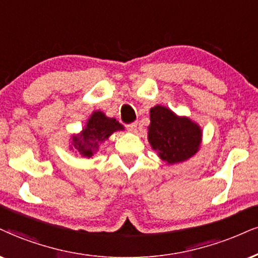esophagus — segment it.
Masks as SVG:
<instances>
[{
    "instance_id": "1",
    "label": "esophagus",
    "mask_w": 258,
    "mask_h": 258,
    "mask_svg": "<svg viewBox=\"0 0 258 258\" xmlns=\"http://www.w3.org/2000/svg\"><path fill=\"white\" fill-rule=\"evenodd\" d=\"M126 129H128L129 132H132V133H136V130H138V123H136V122L129 123L128 125H126Z\"/></svg>"
}]
</instances>
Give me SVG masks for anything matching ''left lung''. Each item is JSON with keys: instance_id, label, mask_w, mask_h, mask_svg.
I'll use <instances>...</instances> for the list:
<instances>
[{"instance_id": "8db88e82", "label": "left lung", "mask_w": 258, "mask_h": 258, "mask_svg": "<svg viewBox=\"0 0 258 258\" xmlns=\"http://www.w3.org/2000/svg\"><path fill=\"white\" fill-rule=\"evenodd\" d=\"M201 129L187 118H179L167 107L151 109L148 140L159 157L168 164L186 160L199 151Z\"/></svg>"}]
</instances>
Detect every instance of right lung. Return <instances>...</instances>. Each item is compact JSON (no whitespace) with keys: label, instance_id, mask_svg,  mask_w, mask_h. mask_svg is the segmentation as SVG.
Returning a JSON list of instances; mask_svg holds the SVG:
<instances>
[{"label":"right lung","instance_id":"1","mask_svg":"<svg viewBox=\"0 0 258 258\" xmlns=\"http://www.w3.org/2000/svg\"><path fill=\"white\" fill-rule=\"evenodd\" d=\"M117 130H123L122 124L114 118L106 117L100 111H97V112H93L91 118L88 119L87 125L82 130L81 136L73 138V145L79 154L82 157L91 158L98 149L99 144Z\"/></svg>","mask_w":258,"mask_h":258}]
</instances>
